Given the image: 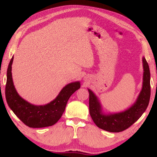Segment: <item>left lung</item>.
Returning <instances> with one entry per match:
<instances>
[{
    "mask_svg": "<svg viewBox=\"0 0 157 157\" xmlns=\"http://www.w3.org/2000/svg\"><path fill=\"white\" fill-rule=\"evenodd\" d=\"M143 83L142 88L136 102L125 111L113 114H103L98 99L93 92H89L90 114L99 128L109 132H120L129 128L140 117L147 109L151 98V73L149 66L144 57L142 58Z\"/></svg>",
    "mask_w": 157,
    "mask_h": 157,
    "instance_id": "8db88e82",
    "label": "left lung"
}]
</instances>
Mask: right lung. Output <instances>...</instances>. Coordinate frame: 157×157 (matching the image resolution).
<instances>
[{"label": "right lung", "mask_w": 157, "mask_h": 157, "mask_svg": "<svg viewBox=\"0 0 157 157\" xmlns=\"http://www.w3.org/2000/svg\"><path fill=\"white\" fill-rule=\"evenodd\" d=\"M13 56L10 61L6 73L5 96L9 106L16 116L29 128H40L53 125L61 117L69 98L80 88L79 82L65 86L56 98L45 105H34L25 101L16 91L12 78Z\"/></svg>", "instance_id": "obj_1"}]
</instances>
